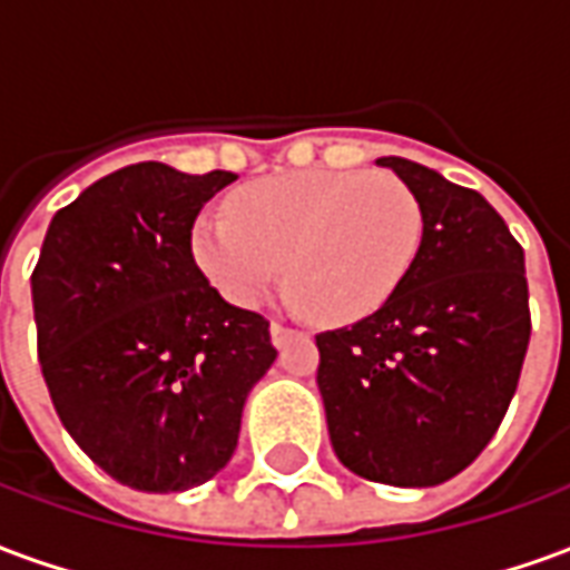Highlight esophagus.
Instances as JSON below:
<instances>
[{"label":"esophagus","mask_w":570,"mask_h":570,"mask_svg":"<svg viewBox=\"0 0 570 570\" xmlns=\"http://www.w3.org/2000/svg\"><path fill=\"white\" fill-rule=\"evenodd\" d=\"M296 335H302V333H298V330H296V326H286V323H277V321L272 323V342H274V345H277V347H284L286 342H293Z\"/></svg>","instance_id":"esophagus-1"}]
</instances>
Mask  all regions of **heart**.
Returning <instances> with one entry per match:
<instances>
[{"label": "heart", "mask_w": 570, "mask_h": 570, "mask_svg": "<svg viewBox=\"0 0 570 570\" xmlns=\"http://www.w3.org/2000/svg\"><path fill=\"white\" fill-rule=\"evenodd\" d=\"M424 240V210L394 174L293 170L228 195L204 213L191 256L235 305H259L284 274L314 321L354 323L396 296Z\"/></svg>", "instance_id": "b5f03b06"}]
</instances>
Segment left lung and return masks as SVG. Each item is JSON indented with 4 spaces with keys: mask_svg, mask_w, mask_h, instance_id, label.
Listing matches in <instances>:
<instances>
[{
    "mask_svg": "<svg viewBox=\"0 0 570 570\" xmlns=\"http://www.w3.org/2000/svg\"><path fill=\"white\" fill-rule=\"evenodd\" d=\"M379 164L419 198L421 253L387 305L317 335V384L351 473L424 489L473 464L510 409L531 338L525 253L479 191Z\"/></svg>",
    "mask_w": 570,
    "mask_h": 570,
    "instance_id": "left-lung-1",
    "label": "left lung"
}]
</instances>
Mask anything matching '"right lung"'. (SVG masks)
<instances>
[{"label": "right lung", "mask_w": 570, "mask_h": 570, "mask_svg": "<svg viewBox=\"0 0 570 570\" xmlns=\"http://www.w3.org/2000/svg\"><path fill=\"white\" fill-rule=\"evenodd\" d=\"M228 170L121 167L60 207L32 268L45 384L79 449L137 491H186L235 454L249 387L277 357L268 321L228 305L191 256Z\"/></svg>", "instance_id": "obj_1"}]
</instances>
